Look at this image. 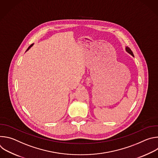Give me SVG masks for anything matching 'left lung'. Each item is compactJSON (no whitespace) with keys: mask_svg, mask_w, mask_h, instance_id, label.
Returning <instances> with one entry per match:
<instances>
[{"mask_svg":"<svg viewBox=\"0 0 158 158\" xmlns=\"http://www.w3.org/2000/svg\"><path fill=\"white\" fill-rule=\"evenodd\" d=\"M126 51L127 52H128L129 54H130L131 56H132L134 57V54H133L132 51L130 49V48H129V47H127V46L126 47Z\"/></svg>","mask_w":158,"mask_h":158,"instance_id":"obj_1","label":"left lung"}]
</instances>
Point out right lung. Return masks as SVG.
Wrapping results in <instances>:
<instances>
[{
  "label": "right lung",
  "mask_w": 158,
  "mask_h": 158,
  "mask_svg": "<svg viewBox=\"0 0 158 158\" xmlns=\"http://www.w3.org/2000/svg\"><path fill=\"white\" fill-rule=\"evenodd\" d=\"M33 45H34V43H33V44H32L31 45V46H29V47L27 48V49L26 50V52H27V51H29V49H30V48H31V47L33 46Z\"/></svg>",
  "instance_id": "add662e5"
}]
</instances>
